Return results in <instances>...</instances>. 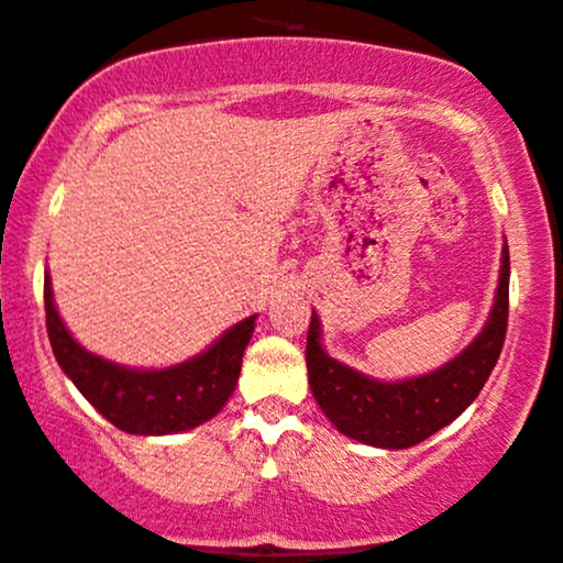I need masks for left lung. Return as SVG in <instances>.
I'll list each match as a JSON object with an SVG mask.
<instances>
[{
  "label": "left lung",
  "instance_id": "1",
  "mask_svg": "<svg viewBox=\"0 0 563 563\" xmlns=\"http://www.w3.org/2000/svg\"><path fill=\"white\" fill-rule=\"evenodd\" d=\"M509 322V246L500 252V275L490 317L462 354L428 375L375 380L341 364L322 349V328L311 311L307 335L309 388L338 432L375 449H411L451 424L483 390Z\"/></svg>",
  "mask_w": 563,
  "mask_h": 563
}]
</instances>
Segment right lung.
Wrapping results in <instances>:
<instances>
[{
  "label": "right lung",
  "mask_w": 563,
  "mask_h": 563,
  "mask_svg": "<svg viewBox=\"0 0 563 563\" xmlns=\"http://www.w3.org/2000/svg\"><path fill=\"white\" fill-rule=\"evenodd\" d=\"M44 309L59 367L101 417L131 435H175L209 422L233 396L256 324V314L246 317L188 362L135 369L91 354L70 335L54 307L49 273L44 275Z\"/></svg>",
  "instance_id": "add662e5"
}]
</instances>
